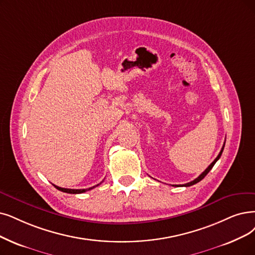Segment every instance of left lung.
Wrapping results in <instances>:
<instances>
[{"mask_svg":"<svg viewBox=\"0 0 255 255\" xmlns=\"http://www.w3.org/2000/svg\"><path fill=\"white\" fill-rule=\"evenodd\" d=\"M224 146H225V143H224V145H223V147H222V149H221V151H220V154L218 155V157L215 159V161H213L211 164L202 172V174L197 178V179H195L193 181H191V182H189V183H186V184H184V185H181V186H185V187H188V186H191V185H193V184H196V183H198V182H200L202 179H204V177L208 174V172L210 171V169L213 167V165L216 164V162L220 159V157H221V155H222V152H223V149H224Z\"/></svg>","mask_w":255,"mask_h":255,"instance_id":"left-lung-1","label":"left lung"}]
</instances>
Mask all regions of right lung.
I'll return each mask as SVG.
<instances>
[{"instance_id": "1", "label": "right lung", "mask_w": 255, "mask_h": 255, "mask_svg": "<svg viewBox=\"0 0 255 255\" xmlns=\"http://www.w3.org/2000/svg\"><path fill=\"white\" fill-rule=\"evenodd\" d=\"M98 185H99V184H97V185H95V186H93V187H90V188H88V189H69V188H63V187H58V186H56V185H54V187H55L56 189L60 190V191H63V192H67V193H83V192H86L87 190L92 189V188H94V187H96V186H98Z\"/></svg>"}]
</instances>
